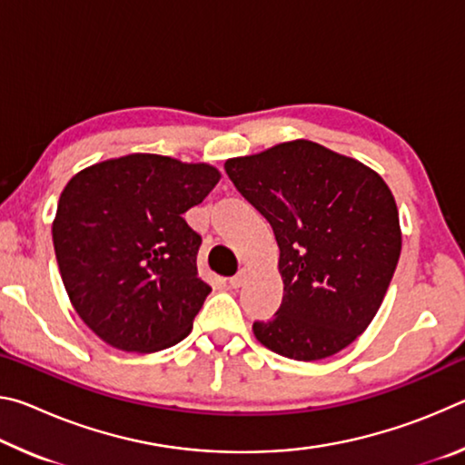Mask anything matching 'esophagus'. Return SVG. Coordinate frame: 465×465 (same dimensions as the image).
<instances>
[{"label": "esophagus", "instance_id": "esophagus-1", "mask_svg": "<svg viewBox=\"0 0 465 465\" xmlns=\"http://www.w3.org/2000/svg\"><path fill=\"white\" fill-rule=\"evenodd\" d=\"M246 279H248V271L246 269H240V272L235 274V277L230 279V287L232 289H240L243 282H246Z\"/></svg>", "mask_w": 465, "mask_h": 465}]
</instances>
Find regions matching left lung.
<instances>
[{
	"label": "left lung",
	"mask_w": 465,
	"mask_h": 465,
	"mask_svg": "<svg viewBox=\"0 0 465 465\" xmlns=\"http://www.w3.org/2000/svg\"><path fill=\"white\" fill-rule=\"evenodd\" d=\"M225 172L279 243L282 302L256 341L277 355L320 361L371 324L396 271L402 232L383 178L308 139L232 157Z\"/></svg>",
	"instance_id": "8db88e82"
}]
</instances>
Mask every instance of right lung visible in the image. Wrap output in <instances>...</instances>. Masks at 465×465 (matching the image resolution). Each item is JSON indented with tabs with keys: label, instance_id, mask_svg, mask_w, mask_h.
<instances>
[{
	"label": "right lung",
	"instance_id": "obj_1",
	"mask_svg": "<svg viewBox=\"0 0 465 465\" xmlns=\"http://www.w3.org/2000/svg\"><path fill=\"white\" fill-rule=\"evenodd\" d=\"M211 163L129 153L63 188L53 246L77 316L106 344L155 352L183 341L211 293L196 274L201 235L184 213L219 183Z\"/></svg>",
	"mask_w": 465,
	"mask_h": 465
}]
</instances>
